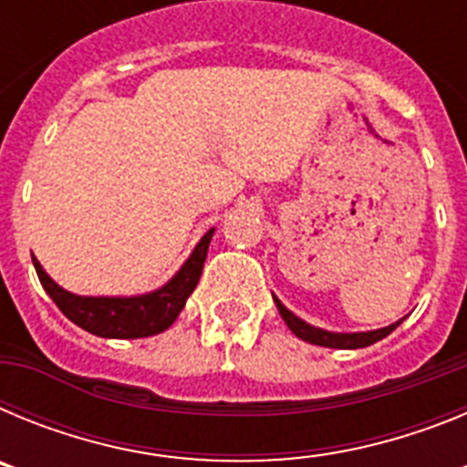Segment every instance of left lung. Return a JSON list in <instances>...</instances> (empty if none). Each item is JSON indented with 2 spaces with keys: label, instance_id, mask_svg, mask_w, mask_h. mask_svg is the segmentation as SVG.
Wrapping results in <instances>:
<instances>
[{
  "label": "left lung",
  "instance_id": "left-lung-1",
  "mask_svg": "<svg viewBox=\"0 0 467 467\" xmlns=\"http://www.w3.org/2000/svg\"><path fill=\"white\" fill-rule=\"evenodd\" d=\"M275 306H278L280 317L285 320V325L292 329V334H296L301 341H308V344L316 346H325V348H341V350H356V348H365V346H372L377 341H381L383 337L393 332L400 323H402L404 317H400L398 323L388 325V327L381 329H369V332H329V329L316 327V325L306 323V320H301L299 316L290 311V308L285 306L283 301L274 295Z\"/></svg>",
  "mask_w": 467,
  "mask_h": 467
}]
</instances>
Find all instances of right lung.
I'll return each instance as SVG.
<instances>
[{"label":"right lung","instance_id":"right-lung-1","mask_svg":"<svg viewBox=\"0 0 467 467\" xmlns=\"http://www.w3.org/2000/svg\"><path fill=\"white\" fill-rule=\"evenodd\" d=\"M214 229H210L187 262L180 266L166 285L144 295L130 296H84L67 292L44 271L39 259L32 254L36 275L47 295L56 301V306L86 332L102 337V339H142L166 332L177 320L180 311L187 304L189 295L196 290L198 278L203 274V262L208 257V245L213 241Z\"/></svg>","mask_w":467,"mask_h":467}]
</instances>
